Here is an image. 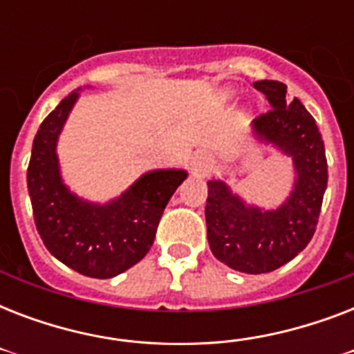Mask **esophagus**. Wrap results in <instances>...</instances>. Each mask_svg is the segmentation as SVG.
Segmentation results:
<instances>
[{"instance_id":"34e87169","label":"esophagus","mask_w":354,"mask_h":354,"mask_svg":"<svg viewBox=\"0 0 354 354\" xmlns=\"http://www.w3.org/2000/svg\"><path fill=\"white\" fill-rule=\"evenodd\" d=\"M211 161L213 160H211L209 152H205V150L196 152V156H194L193 160V174H196V176L204 174V172L211 167Z\"/></svg>"}]
</instances>
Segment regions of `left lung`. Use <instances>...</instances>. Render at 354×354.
<instances>
[{
	"mask_svg": "<svg viewBox=\"0 0 354 354\" xmlns=\"http://www.w3.org/2000/svg\"><path fill=\"white\" fill-rule=\"evenodd\" d=\"M272 110L253 121L261 141L290 156L296 169L294 191L274 211L246 205L221 180L207 182L205 224L213 255L244 274L274 272L305 250L318 224L327 189V158L316 121L299 99L286 102V86L257 80Z\"/></svg>",
	"mask_w": 354,
	"mask_h": 354,
	"instance_id": "1",
	"label": "left lung"
}]
</instances>
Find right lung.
Returning a JSON list of instances; mask_svg holds the SVG:
<instances>
[{
    "label": "right lung",
    "mask_w": 354,
    "mask_h": 354,
    "mask_svg": "<svg viewBox=\"0 0 354 354\" xmlns=\"http://www.w3.org/2000/svg\"><path fill=\"white\" fill-rule=\"evenodd\" d=\"M77 97L79 91H71L38 128L27 187L36 230L47 250L79 274L110 279L149 253L167 202L187 172L150 171L104 205L77 198L62 183L57 158L58 133Z\"/></svg>",
    "instance_id": "right-lung-1"
}]
</instances>
